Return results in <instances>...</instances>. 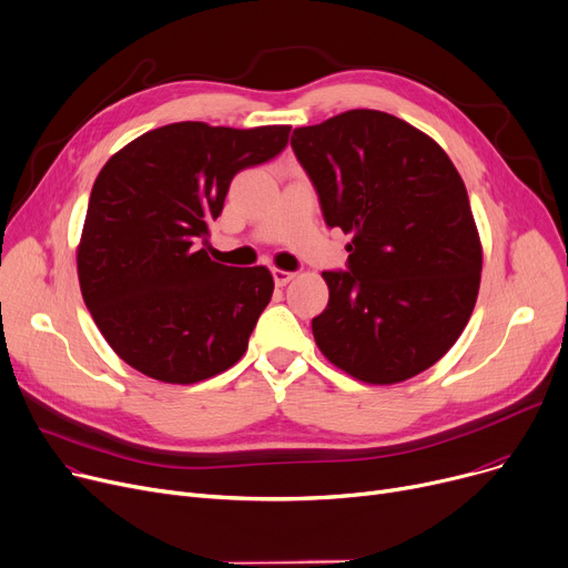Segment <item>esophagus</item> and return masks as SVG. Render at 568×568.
I'll return each mask as SVG.
<instances>
[{
	"label": "esophagus",
	"instance_id": "1",
	"mask_svg": "<svg viewBox=\"0 0 568 568\" xmlns=\"http://www.w3.org/2000/svg\"><path fill=\"white\" fill-rule=\"evenodd\" d=\"M272 276H274V283H276L278 287L287 285V283L294 278V274H290V272H283V268H272Z\"/></svg>",
	"mask_w": 568,
	"mask_h": 568
}]
</instances>
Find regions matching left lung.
Here are the masks:
<instances>
[{"label":"left lung","instance_id":"obj_1","mask_svg":"<svg viewBox=\"0 0 568 568\" xmlns=\"http://www.w3.org/2000/svg\"><path fill=\"white\" fill-rule=\"evenodd\" d=\"M329 227L352 234L349 272H322L320 352L366 384L424 373L469 322L484 251L463 179L424 131L379 110L294 129Z\"/></svg>","mask_w":568,"mask_h":568}]
</instances>
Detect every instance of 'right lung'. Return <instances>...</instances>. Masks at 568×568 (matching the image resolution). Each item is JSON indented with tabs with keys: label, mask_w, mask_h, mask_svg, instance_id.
I'll return each mask as SVG.
<instances>
[{
	"label": "right lung",
	"mask_w": 568,
	"mask_h": 568,
	"mask_svg": "<svg viewBox=\"0 0 568 568\" xmlns=\"http://www.w3.org/2000/svg\"><path fill=\"white\" fill-rule=\"evenodd\" d=\"M290 126L179 122L146 131L99 172L78 244L82 300L119 359L195 384L242 359L272 302L266 266L206 255L232 176L281 154Z\"/></svg>",
	"instance_id": "1"
}]
</instances>
